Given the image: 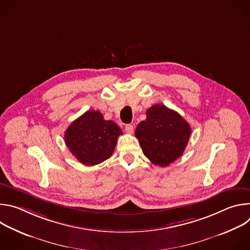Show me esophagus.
<instances>
[{
  "label": "esophagus",
  "instance_id": "1",
  "mask_svg": "<svg viewBox=\"0 0 250 250\" xmlns=\"http://www.w3.org/2000/svg\"><path fill=\"white\" fill-rule=\"evenodd\" d=\"M125 131H126L127 133H132V132H133V125H126L125 127Z\"/></svg>",
  "mask_w": 250,
  "mask_h": 250
}]
</instances>
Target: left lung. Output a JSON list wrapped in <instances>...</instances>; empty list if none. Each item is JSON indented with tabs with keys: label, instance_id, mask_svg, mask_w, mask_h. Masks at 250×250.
<instances>
[{
	"label": "left lung",
	"instance_id": "obj_1",
	"mask_svg": "<svg viewBox=\"0 0 250 250\" xmlns=\"http://www.w3.org/2000/svg\"><path fill=\"white\" fill-rule=\"evenodd\" d=\"M191 132L179 114L156 104L146 111V120L137 125L135 136L144 154L153 164L166 167L183 154Z\"/></svg>",
	"mask_w": 250,
	"mask_h": 250
}]
</instances>
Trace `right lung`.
Returning a JSON list of instances; mask_svg holds the SVG:
<instances>
[{
  "label": "right lung",
  "instance_id": "1",
  "mask_svg": "<svg viewBox=\"0 0 250 250\" xmlns=\"http://www.w3.org/2000/svg\"><path fill=\"white\" fill-rule=\"evenodd\" d=\"M122 129L113 121L104 120L99 111H87L65 131V144L79 162L87 166L110 158Z\"/></svg>",
  "mask_w": 250,
  "mask_h": 250
}]
</instances>
